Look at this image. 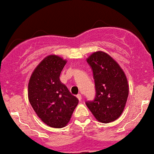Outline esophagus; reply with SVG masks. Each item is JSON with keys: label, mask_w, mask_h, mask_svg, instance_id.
Here are the masks:
<instances>
[{"label": "esophagus", "mask_w": 154, "mask_h": 154, "mask_svg": "<svg viewBox=\"0 0 154 154\" xmlns=\"http://www.w3.org/2000/svg\"><path fill=\"white\" fill-rule=\"evenodd\" d=\"M76 97L78 98V99L79 100V101H81V100H82V95H81V94H78V95L76 96Z\"/></svg>", "instance_id": "esophagus-1"}]
</instances>
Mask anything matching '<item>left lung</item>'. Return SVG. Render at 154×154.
Wrapping results in <instances>:
<instances>
[{
    "mask_svg": "<svg viewBox=\"0 0 154 154\" xmlns=\"http://www.w3.org/2000/svg\"><path fill=\"white\" fill-rule=\"evenodd\" d=\"M87 62L93 72L96 96L85 104L99 122L115 121L123 113L127 101L129 85L126 75L119 64L103 51L92 53Z\"/></svg>",
    "mask_w": 154,
    "mask_h": 154,
    "instance_id": "8db88e82",
    "label": "left lung"
}]
</instances>
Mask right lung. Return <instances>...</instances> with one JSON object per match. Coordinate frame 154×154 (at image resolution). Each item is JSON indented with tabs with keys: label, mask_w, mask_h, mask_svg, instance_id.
<instances>
[{
	"label": "right lung",
	"mask_w": 154,
	"mask_h": 154,
	"mask_svg": "<svg viewBox=\"0 0 154 154\" xmlns=\"http://www.w3.org/2000/svg\"><path fill=\"white\" fill-rule=\"evenodd\" d=\"M66 62L58 55H48L35 68L28 83L31 106L42 122L53 128L66 126L79 103L59 79Z\"/></svg>",
	"instance_id": "add662e5"
}]
</instances>
